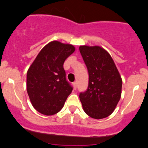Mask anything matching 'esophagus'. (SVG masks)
I'll list each match as a JSON object with an SVG mask.
<instances>
[{"mask_svg": "<svg viewBox=\"0 0 148 148\" xmlns=\"http://www.w3.org/2000/svg\"><path fill=\"white\" fill-rule=\"evenodd\" d=\"M73 88L75 90H76V88H77V82H74L73 83Z\"/></svg>", "mask_w": 148, "mask_h": 148, "instance_id": "esophagus-1", "label": "esophagus"}]
</instances>
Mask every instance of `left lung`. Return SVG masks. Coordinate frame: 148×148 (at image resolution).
<instances>
[{"instance_id": "left-lung-1", "label": "left lung", "mask_w": 148, "mask_h": 148, "mask_svg": "<svg viewBox=\"0 0 148 148\" xmlns=\"http://www.w3.org/2000/svg\"><path fill=\"white\" fill-rule=\"evenodd\" d=\"M79 51L88 71V86L80 92L84 112L100 119L113 112L121 95L122 79L110 55L99 46H80Z\"/></svg>"}]
</instances>
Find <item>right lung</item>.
<instances>
[{
    "label": "right lung",
    "mask_w": 148,
    "mask_h": 148,
    "mask_svg": "<svg viewBox=\"0 0 148 148\" xmlns=\"http://www.w3.org/2000/svg\"><path fill=\"white\" fill-rule=\"evenodd\" d=\"M75 50L73 45L52 41L43 47L27 73V90L33 106L45 115L61 110L73 87L63 64Z\"/></svg>",
    "instance_id": "add662e5"
}]
</instances>
